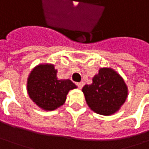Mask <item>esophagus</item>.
<instances>
[{
    "mask_svg": "<svg viewBox=\"0 0 149 149\" xmlns=\"http://www.w3.org/2000/svg\"><path fill=\"white\" fill-rule=\"evenodd\" d=\"M76 85L78 86L79 89H82L84 86V83L83 82H79V83H76Z\"/></svg>",
    "mask_w": 149,
    "mask_h": 149,
    "instance_id": "obj_1",
    "label": "esophagus"
}]
</instances>
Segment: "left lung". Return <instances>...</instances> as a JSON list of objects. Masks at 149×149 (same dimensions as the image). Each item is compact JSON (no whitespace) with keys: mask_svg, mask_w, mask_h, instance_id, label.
I'll list each match as a JSON object with an SVG mask.
<instances>
[{"mask_svg":"<svg viewBox=\"0 0 149 149\" xmlns=\"http://www.w3.org/2000/svg\"><path fill=\"white\" fill-rule=\"evenodd\" d=\"M89 107L96 113L111 115L127 99L128 87L123 79L111 68H101L93 83L82 89Z\"/></svg>","mask_w":149,"mask_h":149,"instance_id":"1","label":"left lung"}]
</instances>
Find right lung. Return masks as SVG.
I'll return each instance as SVG.
<instances>
[{"label": "right lung", "instance_id": "right-lung-1", "mask_svg": "<svg viewBox=\"0 0 149 149\" xmlns=\"http://www.w3.org/2000/svg\"><path fill=\"white\" fill-rule=\"evenodd\" d=\"M77 86L70 79H59L54 65H39L27 79V92L34 103L44 110H54L65 104L66 95Z\"/></svg>", "mask_w": 149, "mask_h": 149}]
</instances>
